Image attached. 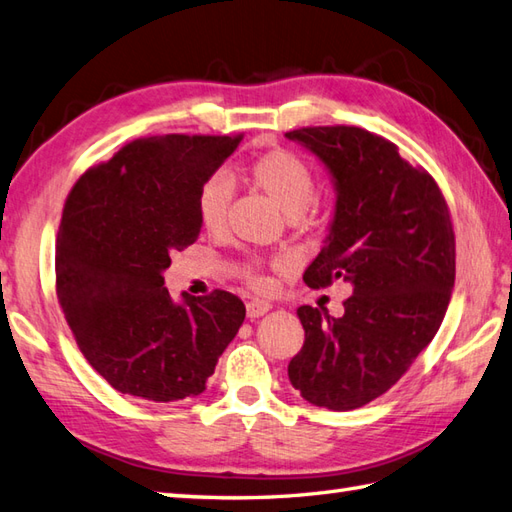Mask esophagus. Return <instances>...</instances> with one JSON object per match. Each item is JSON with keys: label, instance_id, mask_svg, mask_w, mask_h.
Instances as JSON below:
<instances>
[{"label": "esophagus", "instance_id": "obj_1", "mask_svg": "<svg viewBox=\"0 0 512 512\" xmlns=\"http://www.w3.org/2000/svg\"><path fill=\"white\" fill-rule=\"evenodd\" d=\"M271 309V304L269 302H263V300H252V302H247V317H260V315H265L267 311Z\"/></svg>", "mask_w": 512, "mask_h": 512}]
</instances>
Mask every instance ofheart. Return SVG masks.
Wrapping results in <instances>:
<instances>
[{
  "instance_id": "heart-1",
  "label": "heart",
  "mask_w": 512,
  "mask_h": 512,
  "mask_svg": "<svg viewBox=\"0 0 512 512\" xmlns=\"http://www.w3.org/2000/svg\"><path fill=\"white\" fill-rule=\"evenodd\" d=\"M243 173L249 179V184L265 192L287 217H302L315 199L317 181L313 168L298 153L289 149H269L256 155L245 166ZM232 197L234 186L230 177L212 175L203 181L195 201L197 217L203 230L210 234H221L225 230ZM274 267L280 269L282 260H274ZM243 276L254 289L263 291L269 287V280L260 274L258 260H249V265L243 269Z\"/></svg>"
}]
</instances>
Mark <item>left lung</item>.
Instances as JSON below:
<instances>
[{"mask_svg":"<svg viewBox=\"0 0 512 512\" xmlns=\"http://www.w3.org/2000/svg\"><path fill=\"white\" fill-rule=\"evenodd\" d=\"M287 138L320 157L337 188L331 232L304 282L352 289L342 317L300 306L304 344L289 381L317 407L357 410L388 392L438 333L456 280L449 206L434 177L377 133L335 124Z\"/></svg>","mask_w":512,"mask_h":512,"instance_id":"left-lung-1","label":"left lung"}]
</instances>
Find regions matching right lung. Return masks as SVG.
Segmentation results:
<instances>
[{"mask_svg": "<svg viewBox=\"0 0 512 512\" xmlns=\"http://www.w3.org/2000/svg\"><path fill=\"white\" fill-rule=\"evenodd\" d=\"M243 135H155L92 166L65 199L56 298L78 348L113 390L170 403L206 390L245 320L234 293L175 304L170 254L199 238L197 190Z\"/></svg>", "mask_w": 512, "mask_h": 512, "instance_id": "right-lung-1", "label": "right lung"}]
</instances>
